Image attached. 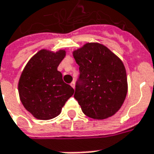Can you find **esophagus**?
<instances>
[{
	"instance_id": "34e87169",
	"label": "esophagus",
	"mask_w": 154,
	"mask_h": 154,
	"mask_svg": "<svg viewBox=\"0 0 154 154\" xmlns=\"http://www.w3.org/2000/svg\"><path fill=\"white\" fill-rule=\"evenodd\" d=\"M70 86H72V88H75V82H71V84H70Z\"/></svg>"
}]
</instances>
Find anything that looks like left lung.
<instances>
[{"mask_svg":"<svg viewBox=\"0 0 154 154\" xmlns=\"http://www.w3.org/2000/svg\"><path fill=\"white\" fill-rule=\"evenodd\" d=\"M72 55L80 71L74 98L83 113L97 120L112 117L123 104L128 90L122 61L97 42L86 43Z\"/></svg>","mask_w":154,"mask_h":154,"instance_id":"obj_1","label":"left lung"}]
</instances>
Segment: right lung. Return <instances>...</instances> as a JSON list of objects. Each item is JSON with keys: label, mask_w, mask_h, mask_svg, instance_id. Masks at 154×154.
<instances>
[{"label": "right lung", "mask_w": 154, "mask_h": 154, "mask_svg": "<svg viewBox=\"0 0 154 154\" xmlns=\"http://www.w3.org/2000/svg\"><path fill=\"white\" fill-rule=\"evenodd\" d=\"M65 55L64 50H41L27 63L19 77V99L36 119L57 117L73 94V88L63 81L62 73L57 69Z\"/></svg>", "instance_id": "right-lung-1"}]
</instances>
